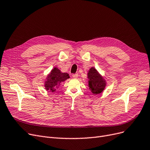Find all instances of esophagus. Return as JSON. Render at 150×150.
Listing matches in <instances>:
<instances>
[{
  "instance_id": "obj_1",
  "label": "esophagus",
  "mask_w": 150,
  "mask_h": 150,
  "mask_svg": "<svg viewBox=\"0 0 150 150\" xmlns=\"http://www.w3.org/2000/svg\"><path fill=\"white\" fill-rule=\"evenodd\" d=\"M72 76H73V78H78V74H73V75H72Z\"/></svg>"
}]
</instances>
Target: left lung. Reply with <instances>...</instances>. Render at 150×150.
<instances>
[{
	"label": "left lung",
	"mask_w": 150,
	"mask_h": 150,
	"mask_svg": "<svg viewBox=\"0 0 150 150\" xmlns=\"http://www.w3.org/2000/svg\"><path fill=\"white\" fill-rule=\"evenodd\" d=\"M89 79V89L93 94H99L103 92L106 85V81L98 71L94 68L91 67L88 73Z\"/></svg>",
	"instance_id": "1"
}]
</instances>
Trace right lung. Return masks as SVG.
<instances>
[{
    "label": "right lung",
    "mask_w": 150,
    "mask_h": 150,
    "mask_svg": "<svg viewBox=\"0 0 150 150\" xmlns=\"http://www.w3.org/2000/svg\"><path fill=\"white\" fill-rule=\"evenodd\" d=\"M69 78L67 73H62L57 67H54L45 81V89L52 92H54L61 82L64 81Z\"/></svg>",
    "instance_id": "1"
}]
</instances>
